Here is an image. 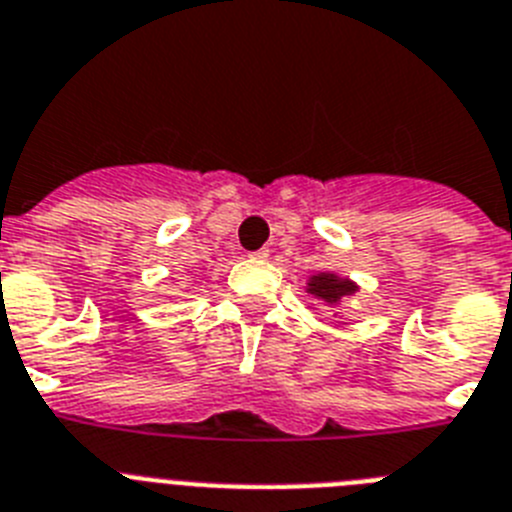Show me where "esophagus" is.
Segmentation results:
<instances>
[{
  "label": "esophagus",
  "mask_w": 512,
  "mask_h": 512,
  "mask_svg": "<svg viewBox=\"0 0 512 512\" xmlns=\"http://www.w3.org/2000/svg\"><path fill=\"white\" fill-rule=\"evenodd\" d=\"M252 260H265V257H268V250H257V252H252Z\"/></svg>",
  "instance_id": "esophagus-1"
}]
</instances>
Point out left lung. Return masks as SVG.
Segmentation results:
<instances>
[{"instance_id": "obj_1", "label": "left lung", "mask_w": 512, "mask_h": 512, "mask_svg": "<svg viewBox=\"0 0 512 512\" xmlns=\"http://www.w3.org/2000/svg\"><path fill=\"white\" fill-rule=\"evenodd\" d=\"M306 291H309L311 296H317V299L327 301V304H337V301L345 299V296H353V293L358 291V286H355L353 281H348V278H337V275L332 273H319L311 275Z\"/></svg>"}]
</instances>
